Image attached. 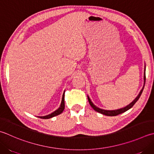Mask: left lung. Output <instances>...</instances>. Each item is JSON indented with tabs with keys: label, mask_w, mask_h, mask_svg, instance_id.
Masks as SVG:
<instances>
[{
	"label": "left lung",
	"mask_w": 154,
	"mask_h": 154,
	"mask_svg": "<svg viewBox=\"0 0 154 154\" xmlns=\"http://www.w3.org/2000/svg\"><path fill=\"white\" fill-rule=\"evenodd\" d=\"M145 83H146V69H145V73H144V84H145ZM143 88H144V85H143V89L141 90V91L139 93V95H137V97L135 98L130 104L128 105V106H126V107H123V108H122V109H116V110H104V109H99V108L95 106V105H94L93 104V103L91 102V101L90 100V99H89V97H88V96H87V98H88V101H89V103L90 105H91V107L95 111H97V112L100 113L101 114H103V115H105V116H116L117 115H119V114H121V113H122L123 112H125L126 111H128V109H130V108H131L132 107L134 106V104L136 103L138 99H139V98L140 97L141 93H142V92H143Z\"/></svg>",
	"instance_id": "8db88e82"
}]
</instances>
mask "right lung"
I'll use <instances>...</instances> for the list:
<instances>
[{"mask_svg":"<svg viewBox=\"0 0 154 154\" xmlns=\"http://www.w3.org/2000/svg\"><path fill=\"white\" fill-rule=\"evenodd\" d=\"M64 96H65V93H63V98H62L61 106H60V107L58 109H57L55 111H54V112L49 114V115H48V116L38 117H40V118H41V119H49V118H51V117H55L56 116L59 115V114H61L65 109V97H64Z\"/></svg>","mask_w":154,"mask_h":154,"instance_id":"right-lung-1","label":"right lung"}]
</instances>
